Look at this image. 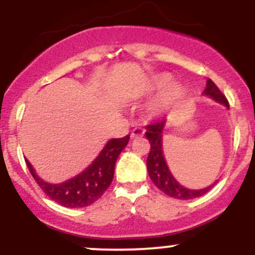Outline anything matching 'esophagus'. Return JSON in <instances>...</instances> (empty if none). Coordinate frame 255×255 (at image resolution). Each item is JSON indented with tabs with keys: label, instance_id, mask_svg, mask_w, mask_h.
<instances>
[{
	"label": "esophagus",
	"instance_id": "esophagus-1",
	"mask_svg": "<svg viewBox=\"0 0 255 255\" xmlns=\"http://www.w3.org/2000/svg\"><path fill=\"white\" fill-rule=\"evenodd\" d=\"M144 132H145V130H144L143 128L137 127V128H134V129H133L132 132H130V137H132V138L142 137V135H144Z\"/></svg>",
	"mask_w": 255,
	"mask_h": 255
}]
</instances>
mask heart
<instances>
[{
  "label": "heart",
  "mask_w": 255,
  "mask_h": 255,
  "mask_svg": "<svg viewBox=\"0 0 255 255\" xmlns=\"http://www.w3.org/2000/svg\"><path fill=\"white\" fill-rule=\"evenodd\" d=\"M171 84V76L170 75H164L158 76L154 80V84L151 86V91L154 92H160L164 89V91L161 92L150 105V110L154 113H161L168 111L173 106H175L177 102L182 100L185 96V90L182 89L180 85H169Z\"/></svg>",
  "instance_id": "1"
}]
</instances>
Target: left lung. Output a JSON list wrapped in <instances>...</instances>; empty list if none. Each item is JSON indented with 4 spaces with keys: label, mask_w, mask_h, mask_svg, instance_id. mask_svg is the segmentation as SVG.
<instances>
[{
    "label": "left lung",
    "mask_w": 255,
    "mask_h": 255,
    "mask_svg": "<svg viewBox=\"0 0 255 255\" xmlns=\"http://www.w3.org/2000/svg\"><path fill=\"white\" fill-rule=\"evenodd\" d=\"M204 94L206 96L212 97L215 101L225 105L227 109H230V104H228L226 96L221 92V90L216 86V84L211 79L207 80L206 89H205ZM165 122L166 121L161 118V120L155 121V122L150 123L145 127V137L150 143V151H149L148 158H146V168H148L149 176H150L151 181L154 182V185L159 190H161L164 194L174 197V199L192 200L202 196L207 191H210L211 187L213 185H210L208 187L201 190L186 189V187H184L176 181L175 177L171 175L170 170L166 165L163 154V132L164 127H165Z\"/></svg>",
    "instance_id": "obj_1"
}]
</instances>
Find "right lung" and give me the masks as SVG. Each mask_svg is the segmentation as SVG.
Segmentation results:
<instances>
[{
	"label": "right lung",
	"mask_w": 255,
	"mask_h": 255,
	"mask_svg": "<svg viewBox=\"0 0 255 255\" xmlns=\"http://www.w3.org/2000/svg\"><path fill=\"white\" fill-rule=\"evenodd\" d=\"M129 135L109 140L101 153L81 174L61 184H49L35 174L29 161L25 159L28 169L35 182L56 204L64 207L79 208L94 204L105 194L115 175V165L118 155L128 144Z\"/></svg>",
	"instance_id": "obj_1"
}]
</instances>
